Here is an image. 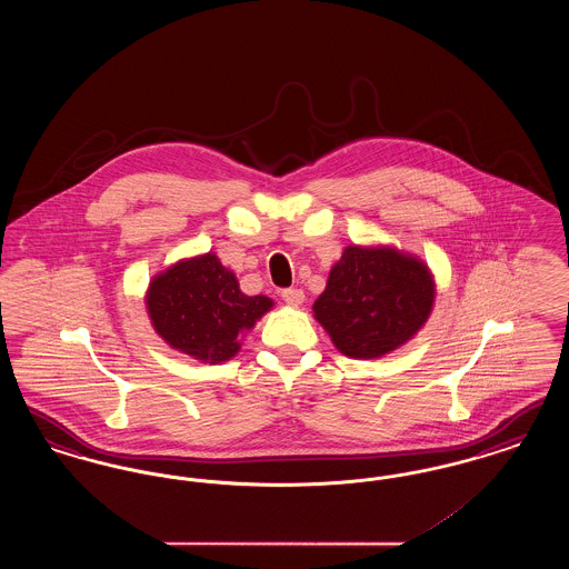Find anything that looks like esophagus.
Masks as SVG:
<instances>
[{"instance_id": "esophagus-1", "label": "esophagus", "mask_w": 569, "mask_h": 569, "mask_svg": "<svg viewBox=\"0 0 569 569\" xmlns=\"http://www.w3.org/2000/svg\"><path fill=\"white\" fill-rule=\"evenodd\" d=\"M281 298H283L288 305L298 307V305H302V302H305V292H302V290H298V288H288V290H283V292H281Z\"/></svg>"}]
</instances>
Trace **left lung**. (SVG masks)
Wrapping results in <instances>:
<instances>
[{
	"mask_svg": "<svg viewBox=\"0 0 569 569\" xmlns=\"http://www.w3.org/2000/svg\"><path fill=\"white\" fill-rule=\"evenodd\" d=\"M433 305V272L420 258L390 244H348L313 318L343 356L371 360L413 339Z\"/></svg>",
	"mask_w": 569,
	"mask_h": 569,
	"instance_id": "8db88e82",
	"label": "left lung"
}]
</instances>
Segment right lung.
<instances>
[{
	"label": "right lung",
	"instance_id": "add662e5",
	"mask_svg": "<svg viewBox=\"0 0 569 569\" xmlns=\"http://www.w3.org/2000/svg\"><path fill=\"white\" fill-rule=\"evenodd\" d=\"M153 330L191 358L219 365L241 350L244 332L271 311V298L247 297L213 251L183 258L158 272L144 295Z\"/></svg>",
	"mask_w": 569,
	"mask_h": 569
}]
</instances>
